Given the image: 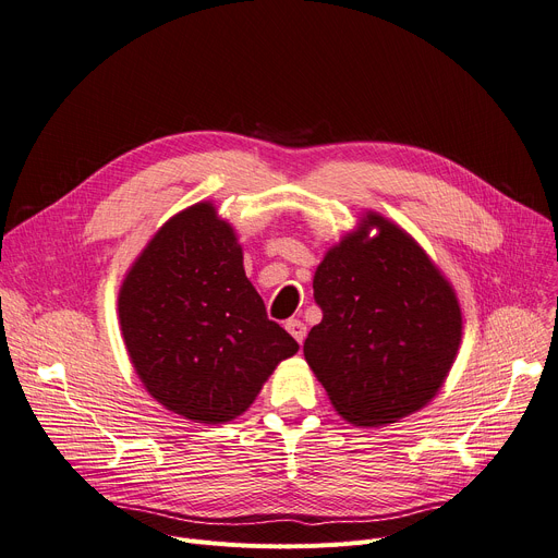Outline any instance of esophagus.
<instances>
[{"label":"esophagus","mask_w":558,"mask_h":558,"mask_svg":"<svg viewBox=\"0 0 558 558\" xmlns=\"http://www.w3.org/2000/svg\"><path fill=\"white\" fill-rule=\"evenodd\" d=\"M284 328H287V332L294 337L299 343H303V339H305V335H307V328H305V324L303 320H299V318H289L287 324H284Z\"/></svg>","instance_id":"34e87169"}]
</instances>
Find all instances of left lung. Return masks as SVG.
Instances as JSON below:
<instances>
[{
	"mask_svg": "<svg viewBox=\"0 0 558 558\" xmlns=\"http://www.w3.org/2000/svg\"><path fill=\"white\" fill-rule=\"evenodd\" d=\"M378 228L375 239L367 228ZM320 324L303 353L337 412L387 425L427 404L454 362L461 310L423 248L391 221L368 215L328 251L314 276Z\"/></svg>",
	"mask_w": 558,
	"mask_h": 558,
	"instance_id": "obj_1",
	"label": "left lung"
}]
</instances>
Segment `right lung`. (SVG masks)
<instances>
[{
	"label": "right lung",
	"mask_w": 558,
	"mask_h": 558,
	"mask_svg": "<svg viewBox=\"0 0 558 558\" xmlns=\"http://www.w3.org/2000/svg\"><path fill=\"white\" fill-rule=\"evenodd\" d=\"M131 362L158 402L201 423L246 412L296 339L267 316L232 228L210 203L169 219L120 291Z\"/></svg>",
	"instance_id": "obj_1"
}]
</instances>
